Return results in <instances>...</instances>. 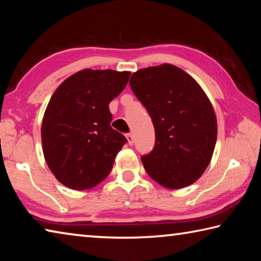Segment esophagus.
Masks as SVG:
<instances>
[{
	"mask_svg": "<svg viewBox=\"0 0 261 261\" xmlns=\"http://www.w3.org/2000/svg\"><path fill=\"white\" fill-rule=\"evenodd\" d=\"M126 139H127V143H129V145H134V143H135L134 135H132V134H126Z\"/></svg>",
	"mask_w": 261,
	"mask_h": 261,
	"instance_id": "1",
	"label": "esophagus"
}]
</instances>
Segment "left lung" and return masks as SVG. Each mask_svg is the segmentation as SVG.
I'll return each mask as SVG.
<instances>
[{"label": "left lung", "mask_w": 261, "mask_h": 261, "mask_svg": "<svg viewBox=\"0 0 261 261\" xmlns=\"http://www.w3.org/2000/svg\"><path fill=\"white\" fill-rule=\"evenodd\" d=\"M135 95L155 130L151 152L141 156L145 170L168 189H182L200 177L213 155L216 117L205 92L171 64L141 69L130 78Z\"/></svg>", "instance_id": "left-lung-1"}]
</instances>
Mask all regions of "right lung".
<instances>
[{"mask_svg": "<svg viewBox=\"0 0 261 261\" xmlns=\"http://www.w3.org/2000/svg\"><path fill=\"white\" fill-rule=\"evenodd\" d=\"M130 72L85 69L57 87L43 116V155L51 173L73 190L95 187L112 171L126 138L110 126L109 103Z\"/></svg>", "mask_w": 261, "mask_h": 261, "instance_id": "obj_1", "label": "right lung"}]
</instances>
